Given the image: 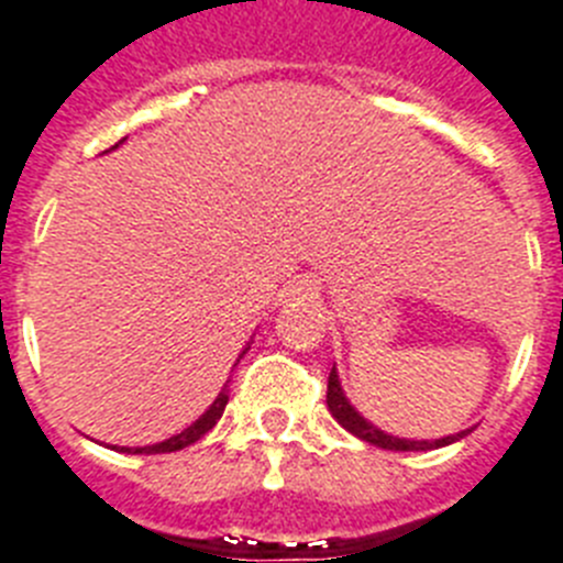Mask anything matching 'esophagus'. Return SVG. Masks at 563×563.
Masks as SVG:
<instances>
[{
	"label": "esophagus",
	"instance_id": "esophagus-1",
	"mask_svg": "<svg viewBox=\"0 0 563 563\" xmlns=\"http://www.w3.org/2000/svg\"><path fill=\"white\" fill-rule=\"evenodd\" d=\"M297 291H314V283H311V280H297Z\"/></svg>",
	"mask_w": 563,
	"mask_h": 563
}]
</instances>
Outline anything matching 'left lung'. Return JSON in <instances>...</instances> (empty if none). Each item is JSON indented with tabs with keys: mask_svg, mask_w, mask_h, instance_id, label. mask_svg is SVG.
I'll use <instances>...</instances> for the list:
<instances>
[{
	"mask_svg": "<svg viewBox=\"0 0 563 563\" xmlns=\"http://www.w3.org/2000/svg\"><path fill=\"white\" fill-rule=\"evenodd\" d=\"M325 402H329V410L334 413L336 422L349 430V433H354V437L363 439V442L376 444V448H385V451H433V448H444V444L459 442V439H464L467 433H471V430H462V433L437 439V442H428V439H422V442H410V439L388 437V433H383V430L374 428L371 422H365V419L360 417L354 408H351V402L345 399V394H342L340 379H336L334 368H331V374H329V394H325Z\"/></svg>",
	"mask_w": 563,
	"mask_h": 563,
	"instance_id": "8db88e82",
	"label": "left lung"
}]
</instances>
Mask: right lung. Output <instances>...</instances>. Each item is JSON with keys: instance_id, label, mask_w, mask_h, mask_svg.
I'll return each mask as SVG.
<instances>
[{"instance_id": "obj_1", "label": "right lung", "mask_w": 563, "mask_h": 563, "mask_svg": "<svg viewBox=\"0 0 563 563\" xmlns=\"http://www.w3.org/2000/svg\"><path fill=\"white\" fill-rule=\"evenodd\" d=\"M243 354H246V351H243ZM227 402H229V385H223V390H221V394H218V399H214V402H212V408H209L207 413H203V417L198 419V422L189 424L187 430H180L178 437L166 439V442H158V444H150V448H121V453H146V456H150V453L184 451V448H189V444L198 442L200 437H207L209 430H212L214 424H218V419H221V413H223V408H227Z\"/></svg>"}]
</instances>
